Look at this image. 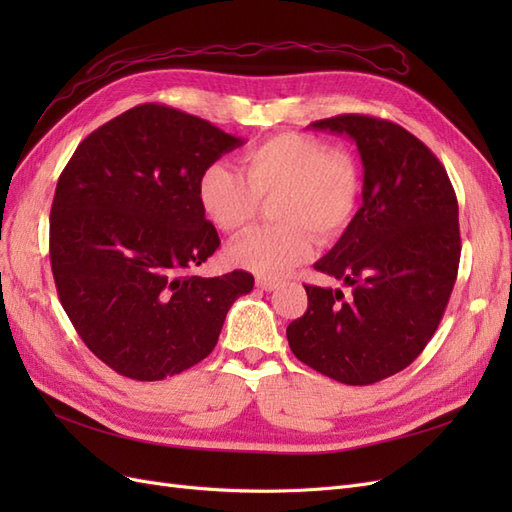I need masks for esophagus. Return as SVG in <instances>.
I'll use <instances>...</instances> for the list:
<instances>
[{"instance_id": "obj_1", "label": "esophagus", "mask_w": 512, "mask_h": 512, "mask_svg": "<svg viewBox=\"0 0 512 512\" xmlns=\"http://www.w3.org/2000/svg\"><path fill=\"white\" fill-rule=\"evenodd\" d=\"M256 286H258L260 290L271 292V290H275V288H280V282H275V280H267V277H258V280H256Z\"/></svg>"}]
</instances>
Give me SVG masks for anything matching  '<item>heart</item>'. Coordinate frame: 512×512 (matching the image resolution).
<instances>
[{
    "instance_id": "heart-1",
    "label": "heart",
    "mask_w": 512,
    "mask_h": 512,
    "mask_svg": "<svg viewBox=\"0 0 512 512\" xmlns=\"http://www.w3.org/2000/svg\"><path fill=\"white\" fill-rule=\"evenodd\" d=\"M245 177L224 162L209 164L198 179V200L224 232L250 224L260 198H271L282 224L254 228L230 245L237 267L280 280L312 254V235L333 241L348 228L361 203V166L346 149H329L320 138L284 132L243 153Z\"/></svg>"
}]
</instances>
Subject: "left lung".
Returning a JSON list of instances; mask_svg holds the SVG:
<instances>
[{
	"label": "left lung",
	"instance_id": "left-lung-1",
	"mask_svg": "<svg viewBox=\"0 0 512 512\" xmlns=\"http://www.w3.org/2000/svg\"><path fill=\"white\" fill-rule=\"evenodd\" d=\"M314 130L346 134L363 162V205L314 269L342 290L305 286L307 312L286 329L294 356L337 382L365 386L406 369L436 333L457 280V196L414 134L369 115Z\"/></svg>",
	"mask_w": 512,
	"mask_h": 512
}]
</instances>
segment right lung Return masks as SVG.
<instances>
[{
  "instance_id": "right-lung-1",
  "label": "right lung",
  "mask_w": 512,
  "mask_h": 512,
  "mask_svg": "<svg viewBox=\"0 0 512 512\" xmlns=\"http://www.w3.org/2000/svg\"><path fill=\"white\" fill-rule=\"evenodd\" d=\"M243 141L164 104H141L76 147L51 207V269L85 346L117 374L164 380L218 344L254 277L188 273L220 237L198 200L203 170Z\"/></svg>"
}]
</instances>
